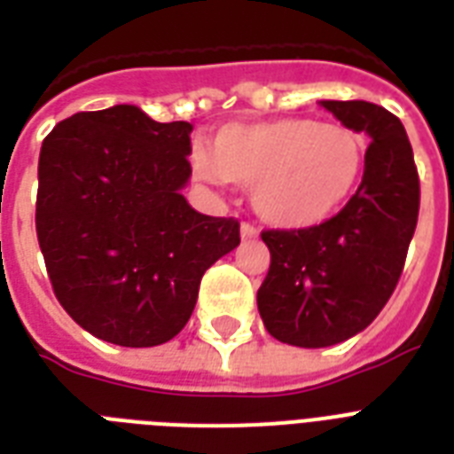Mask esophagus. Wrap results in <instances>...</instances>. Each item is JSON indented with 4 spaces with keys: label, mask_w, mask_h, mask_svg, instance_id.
Returning a JSON list of instances; mask_svg holds the SVG:
<instances>
[{
    "label": "esophagus",
    "mask_w": 454,
    "mask_h": 454,
    "mask_svg": "<svg viewBox=\"0 0 454 454\" xmlns=\"http://www.w3.org/2000/svg\"><path fill=\"white\" fill-rule=\"evenodd\" d=\"M240 235H242V240H252V238H256V235H259V231H256L252 223H242Z\"/></svg>",
    "instance_id": "obj_1"
}]
</instances>
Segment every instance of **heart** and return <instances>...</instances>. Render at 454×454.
<instances>
[{
    "instance_id": "heart-1",
    "label": "heart",
    "mask_w": 454,
    "mask_h": 454,
    "mask_svg": "<svg viewBox=\"0 0 454 454\" xmlns=\"http://www.w3.org/2000/svg\"><path fill=\"white\" fill-rule=\"evenodd\" d=\"M365 138L351 127L283 117L221 127L209 153H195L192 164L209 184L254 188L256 212L269 223L310 228L351 198L365 169Z\"/></svg>"
}]
</instances>
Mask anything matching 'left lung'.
Returning a JSON list of instances; mask_svg holds the SVG:
<instances>
[{"instance_id":"1","label":"left lung","mask_w":454,"mask_h":454,"mask_svg":"<svg viewBox=\"0 0 454 454\" xmlns=\"http://www.w3.org/2000/svg\"><path fill=\"white\" fill-rule=\"evenodd\" d=\"M344 127L372 138L358 191L310 228L263 231L269 276L256 306L270 337L301 348L351 339L394 294L419 216V176L405 127L367 101H320Z\"/></svg>"}]
</instances>
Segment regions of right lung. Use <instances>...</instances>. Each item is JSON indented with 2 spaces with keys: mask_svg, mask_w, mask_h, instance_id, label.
Here are the masks:
<instances>
[{
  "mask_svg": "<svg viewBox=\"0 0 454 454\" xmlns=\"http://www.w3.org/2000/svg\"><path fill=\"white\" fill-rule=\"evenodd\" d=\"M188 122L137 106L77 113L39 153L37 240L53 294L94 337L129 348L169 341L200 280L240 245L238 219L195 212Z\"/></svg>",
  "mask_w": 454,
  "mask_h": 454,
  "instance_id": "add662e5",
  "label": "right lung"
}]
</instances>
